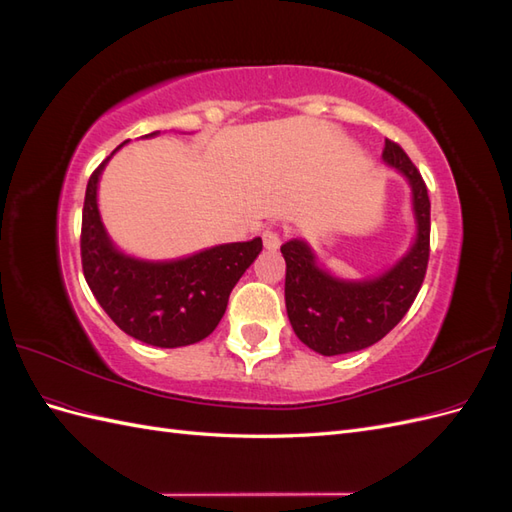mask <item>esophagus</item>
Listing matches in <instances>:
<instances>
[{"label":"esophagus","instance_id":"esophagus-1","mask_svg":"<svg viewBox=\"0 0 512 512\" xmlns=\"http://www.w3.org/2000/svg\"><path fill=\"white\" fill-rule=\"evenodd\" d=\"M262 241H265V247L267 250H277V247L282 245V230L277 228H265V232H262Z\"/></svg>","mask_w":512,"mask_h":512}]
</instances>
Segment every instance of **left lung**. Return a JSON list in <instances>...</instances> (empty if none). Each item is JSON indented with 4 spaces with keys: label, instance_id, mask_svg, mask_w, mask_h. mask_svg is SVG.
I'll list each match as a JSON object with an SVG mask.
<instances>
[{
    "label": "left lung",
    "instance_id": "left-lung-1",
    "mask_svg": "<svg viewBox=\"0 0 512 512\" xmlns=\"http://www.w3.org/2000/svg\"><path fill=\"white\" fill-rule=\"evenodd\" d=\"M382 158L408 177L418 222L414 247L391 271L369 282H342L316 265L307 243L292 239L282 245L290 324L305 346L324 356L356 352L380 342L408 314L425 280L431 230L427 185L395 141L386 138Z\"/></svg>",
    "mask_w": 512,
    "mask_h": 512
}]
</instances>
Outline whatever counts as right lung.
<instances>
[{
  "mask_svg": "<svg viewBox=\"0 0 512 512\" xmlns=\"http://www.w3.org/2000/svg\"><path fill=\"white\" fill-rule=\"evenodd\" d=\"M111 156L87 181L81 224L85 280L123 333L158 348L196 344L218 327L230 292L260 254L262 239L215 245L173 262L123 256L106 237L96 203L98 179Z\"/></svg>",
  "mask_w": 512,
  "mask_h": 512,
  "instance_id": "1",
  "label": "right lung"
}]
</instances>
